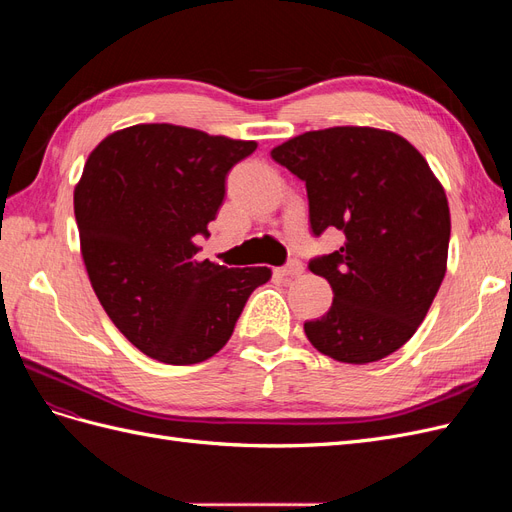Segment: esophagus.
<instances>
[{"mask_svg":"<svg viewBox=\"0 0 512 512\" xmlns=\"http://www.w3.org/2000/svg\"><path fill=\"white\" fill-rule=\"evenodd\" d=\"M301 273H303V262L301 260H290L286 267L277 269V275H282V277H297Z\"/></svg>","mask_w":512,"mask_h":512,"instance_id":"34e87169","label":"esophagus"}]
</instances>
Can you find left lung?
Segmentation results:
<instances>
[{"instance_id":"8db88e82","label":"left lung","mask_w":512,"mask_h":512,"mask_svg":"<svg viewBox=\"0 0 512 512\" xmlns=\"http://www.w3.org/2000/svg\"><path fill=\"white\" fill-rule=\"evenodd\" d=\"M271 158L305 181L314 235L329 228L346 237L309 262L331 284L333 303L303 324L307 339L352 365L393 354L444 280L451 211L442 183L404 136L365 126L299 134Z\"/></svg>"}]
</instances>
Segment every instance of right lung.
<instances>
[{"mask_svg":"<svg viewBox=\"0 0 512 512\" xmlns=\"http://www.w3.org/2000/svg\"><path fill=\"white\" fill-rule=\"evenodd\" d=\"M254 141L173 123H138L89 153L74 188L81 254L104 312L128 342L168 365L220 352L269 267L228 269L198 260L228 170Z\"/></svg>","mask_w":512,"mask_h":512,"instance_id":"right-lung-1","label":"right lung"}]
</instances>
